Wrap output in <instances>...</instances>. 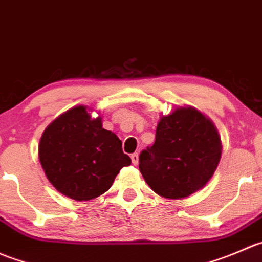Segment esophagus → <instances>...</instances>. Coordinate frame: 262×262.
Wrapping results in <instances>:
<instances>
[{
  "label": "esophagus",
  "instance_id": "1",
  "mask_svg": "<svg viewBox=\"0 0 262 262\" xmlns=\"http://www.w3.org/2000/svg\"><path fill=\"white\" fill-rule=\"evenodd\" d=\"M131 160H132V164H134V165L139 164V154H137V152H134V154H131Z\"/></svg>",
  "mask_w": 262,
  "mask_h": 262
}]
</instances>
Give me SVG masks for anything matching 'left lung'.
<instances>
[{
	"label": "left lung",
	"mask_w": 262,
	"mask_h": 262,
	"mask_svg": "<svg viewBox=\"0 0 262 262\" xmlns=\"http://www.w3.org/2000/svg\"><path fill=\"white\" fill-rule=\"evenodd\" d=\"M222 149L213 121L196 108L182 105L160 116L155 142L140 154L139 169L155 193L180 200L210 181Z\"/></svg>",
	"instance_id": "1"
}]
</instances>
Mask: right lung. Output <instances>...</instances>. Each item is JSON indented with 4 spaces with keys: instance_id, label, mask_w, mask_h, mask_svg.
<instances>
[{
    "instance_id": "obj_1",
    "label": "right lung",
    "mask_w": 262,
    "mask_h": 262,
    "mask_svg": "<svg viewBox=\"0 0 262 262\" xmlns=\"http://www.w3.org/2000/svg\"><path fill=\"white\" fill-rule=\"evenodd\" d=\"M88 105H75L43 131L38 155L46 177L62 195L88 201L107 192L116 176L131 164L122 141L92 117Z\"/></svg>"
}]
</instances>
